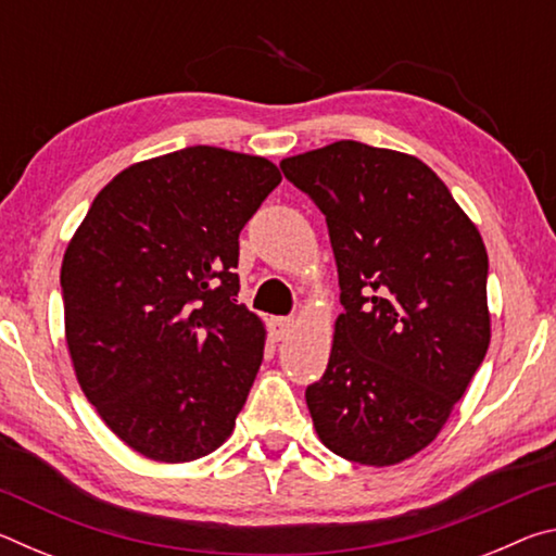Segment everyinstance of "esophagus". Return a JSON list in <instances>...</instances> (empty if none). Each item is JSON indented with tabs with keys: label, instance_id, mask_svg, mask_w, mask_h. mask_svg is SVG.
<instances>
[{
	"label": "esophagus",
	"instance_id": "esophagus-1",
	"mask_svg": "<svg viewBox=\"0 0 556 556\" xmlns=\"http://www.w3.org/2000/svg\"><path fill=\"white\" fill-rule=\"evenodd\" d=\"M291 331H294V318H271L269 321L271 341H285Z\"/></svg>",
	"mask_w": 556,
	"mask_h": 556
}]
</instances>
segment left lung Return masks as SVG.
I'll list each match as a JSON object with an SVG mask.
<instances>
[{
  "mask_svg": "<svg viewBox=\"0 0 556 556\" xmlns=\"http://www.w3.org/2000/svg\"><path fill=\"white\" fill-rule=\"evenodd\" d=\"M279 166L326 215L345 308L306 390L316 434L353 464H402L439 437L491 345L481 232L412 154L341 139Z\"/></svg>",
  "mask_w": 556,
  "mask_h": 556,
  "instance_id": "8db88e82",
  "label": "left lung"
}]
</instances>
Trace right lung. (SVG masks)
Returning <instances> with one entry per match:
<instances>
[{
    "instance_id": "right-lung-1",
    "label": "right lung",
    "mask_w": 556,
    "mask_h": 556,
    "mask_svg": "<svg viewBox=\"0 0 556 556\" xmlns=\"http://www.w3.org/2000/svg\"><path fill=\"white\" fill-rule=\"evenodd\" d=\"M281 181L218 147L127 166L65 248V343L83 394L159 464L213 454L235 429L267 331L238 304L240 230Z\"/></svg>"
}]
</instances>
